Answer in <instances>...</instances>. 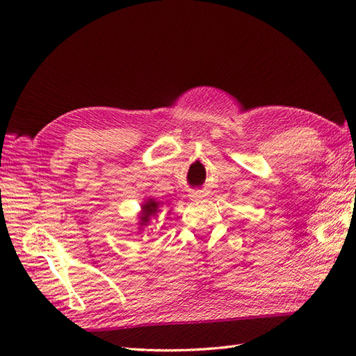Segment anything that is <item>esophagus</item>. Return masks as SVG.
<instances>
[{"label": "esophagus", "mask_w": 356, "mask_h": 356, "mask_svg": "<svg viewBox=\"0 0 356 356\" xmlns=\"http://www.w3.org/2000/svg\"><path fill=\"white\" fill-rule=\"evenodd\" d=\"M204 195H203V191L202 190H193V191H190V197L191 199H202Z\"/></svg>", "instance_id": "34e87169"}]
</instances>
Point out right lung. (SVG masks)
<instances>
[{"mask_svg": "<svg viewBox=\"0 0 356 356\" xmlns=\"http://www.w3.org/2000/svg\"><path fill=\"white\" fill-rule=\"evenodd\" d=\"M163 202H159L156 199H148L143 203V209L141 213H139V227H145L148 225V222L152 221L154 217H157V213L160 212V209L163 208Z\"/></svg>", "mask_w": 356, "mask_h": 356, "instance_id": "obj_1", "label": "right lung"}]
</instances>
